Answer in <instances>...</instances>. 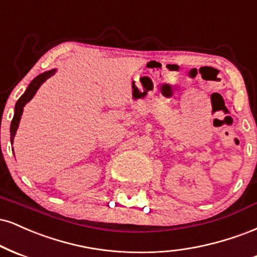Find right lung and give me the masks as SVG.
Masks as SVG:
<instances>
[{
    "mask_svg": "<svg viewBox=\"0 0 257 257\" xmlns=\"http://www.w3.org/2000/svg\"><path fill=\"white\" fill-rule=\"evenodd\" d=\"M55 73H56V68H53L50 69V71L43 72V73L37 75V77H36L35 79L29 84L26 91L24 92L23 95H21V97L17 101V103H15V108H14V116L11 123V143L12 144H13L15 134H17V130L19 127V122H20L21 115H23V110H24V107H25V104L33 98V96L36 95V92H37L39 86H41L45 80L49 79L51 75H54Z\"/></svg>",
    "mask_w": 257,
    "mask_h": 257,
    "instance_id": "1",
    "label": "right lung"
}]
</instances>
